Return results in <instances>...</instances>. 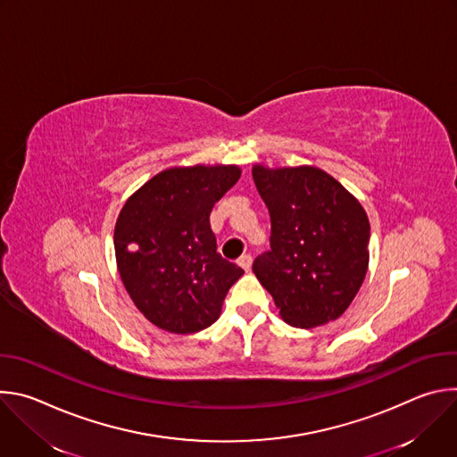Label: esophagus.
Returning a JSON list of instances; mask_svg holds the SVG:
<instances>
[{
	"mask_svg": "<svg viewBox=\"0 0 457 457\" xmlns=\"http://www.w3.org/2000/svg\"><path fill=\"white\" fill-rule=\"evenodd\" d=\"M251 264H253V258L249 254H244L238 258V266L244 270V271H249L251 270Z\"/></svg>",
	"mask_w": 457,
	"mask_h": 457,
	"instance_id": "1",
	"label": "esophagus"
}]
</instances>
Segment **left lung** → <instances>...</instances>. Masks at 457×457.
Listing matches in <instances>:
<instances>
[{"mask_svg": "<svg viewBox=\"0 0 457 457\" xmlns=\"http://www.w3.org/2000/svg\"><path fill=\"white\" fill-rule=\"evenodd\" d=\"M271 217V251L253 273L273 296L284 321L312 329L340 318L369 268L370 224L363 206L316 166H253Z\"/></svg>", "mask_w": 457, "mask_h": 457, "instance_id": "1", "label": "left lung"}]
</instances>
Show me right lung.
Returning <instances> with one entry per match:
<instances>
[{"instance_id": "right-lung-1", "label": "right lung", "mask_w": 457, "mask_h": 457, "mask_svg": "<svg viewBox=\"0 0 457 457\" xmlns=\"http://www.w3.org/2000/svg\"><path fill=\"white\" fill-rule=\"evenodd\" d=\"M237 164L162 170L124 203L113 231L120 280L159 329L199 333L219 320L244 271L217 253L210 213L240 179Z\"/></svg>"}]
</instances>
